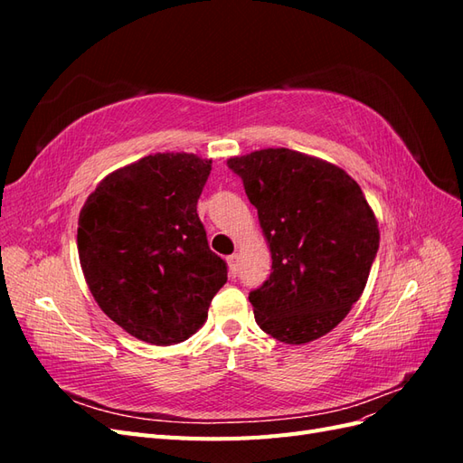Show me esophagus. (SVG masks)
<instances>
[{
	"label": "esophagus",
	"mask_w": 463,
	"mask_h": 463,
	"mask_svg": "<svg viewBox=\"0 0 463 463\" xmlns=\"http://www.w3.org/2000/svg\"><path fill=\"white\" fill-rule=\"evenodd\" d=\"M228 269H230V274L235 276L237 274V269H240V255L233 253L228 257Z\"/></svg>",
	"instance_id": "34e87169"
}]
</instances>
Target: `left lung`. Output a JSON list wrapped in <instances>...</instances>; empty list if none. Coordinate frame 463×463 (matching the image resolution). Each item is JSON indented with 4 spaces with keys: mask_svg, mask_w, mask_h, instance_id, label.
<instances>
[{
    "mask_svg": "<svg viewBox=\"0 0 463 463\" xmlns=\"http://www.w3.org/2000/svg\"><path fill=\"white\" fill-rule=\"evenodd\" d=\"M257 208L272 272L249 293L257 325L301 345L345 318L367 286L378 222L357 181L342 167L289 148L228 160Z\"/></svg>",
    "mask_w": 463,
    "mask_h": 463,
    "instance_id": "obj_1",
    "label": "left lung"
}]
</instances>
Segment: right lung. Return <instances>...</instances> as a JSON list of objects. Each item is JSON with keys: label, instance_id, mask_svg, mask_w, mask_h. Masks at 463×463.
Masks as SVG:
<instances>
[{"label": "right lung", "instance_id": "obj_1", "mask_svg": "<svg viewBox=\"0 0 463 463\" xmlns=\"http://www.w3.org/2000/svg\"><path fill=\"white\" fill-rule=\"evenodd\" d=\"M213 160L156 152L106 175L79 214L77 249L98 307L152 345L185 342L228 282L197 203Z\"/></svg>", "mask_w": 463, "mask_h": 463}]
</instances>
